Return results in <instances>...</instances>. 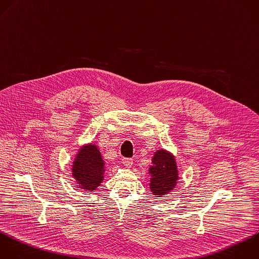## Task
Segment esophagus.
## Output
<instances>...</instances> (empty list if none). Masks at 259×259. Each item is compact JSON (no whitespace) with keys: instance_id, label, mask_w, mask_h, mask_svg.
Returning <instances> with one entry per match:
<instances>
[{"instance_id":"34e87169","label":"esophagus","mask_w":259,"mask_h":259,"mask_svg":"<svg viewBox=\"0 0 259 259\" xmlns=\"http://www.w3.org/2000/svg\"><path fill=\"white\" fill-rule=\"evenodd\" d=\"M122 164H123L126 168H130V167L133 165V160L130 159V158H123V159H122Z\"/></svg>"}]
</instances>
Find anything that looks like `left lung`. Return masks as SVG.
<instances>
[{
	"mask_svg": "<svg viewBox=\"0 0 259 259\" xmlns=\"http://www.w3.org/2000/svg\"><path fill=\"white\" fill-rule=\"evenodd\" d=\"M151 164L148 170L151 177L149 187L152 194L161 198L177 185L179 174L176 158L171 152L161 148L154 153Z\"/></svg>",
	"mask_w": 259,
	"mask_h": 259,
	"instance_id": "8db88e82",
	"label": "left lung"
}]
</instances>
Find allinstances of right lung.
<instances>
[{"instance_id":"obj_1","label":"right lung","mask_w":259,"mask_h":259,"mask_svg":"<svg viewBox=\"0 0 259 259\" xmlns=\"http://www.w3.org/2000/svg\"><path fill=\"white\" fill-rule=\"evenodd\" d=\"M105 173V161L96 143L82 145L72 164L74 187L92 192L102 183Z\"/></svg>"}]
</instances>
